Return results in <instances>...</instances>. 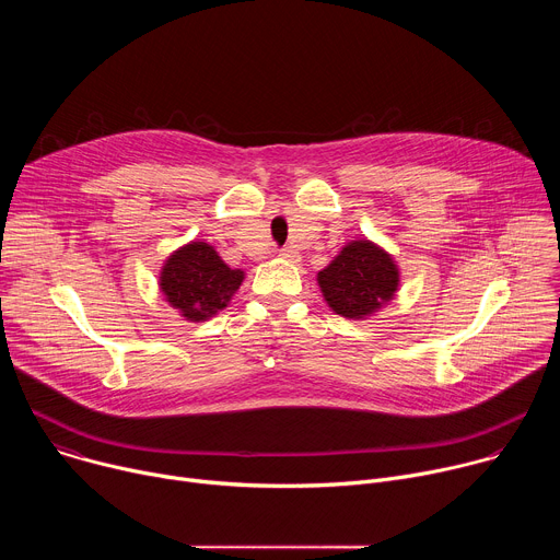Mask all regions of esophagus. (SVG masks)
Here are the masks:
<instances>
[{
	"label": "esophagus",
	"mask_w": 560,
	"mask_h": 560,
	"mask_svg": "<svg viewBox=\"0 0 560 560\" xmlns=\"http://www.w3.org/2000/svg\"><path fill=\"white\" fill-rule=\"evenodd\" d=\"M279 257H281V259H288V261H299V255H296L294 250H290V248L279 250Z\"/></svg>",
	"instance_id": "1"
}]
</instances>
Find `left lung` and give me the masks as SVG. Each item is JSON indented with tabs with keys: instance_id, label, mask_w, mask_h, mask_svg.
<instances>
[{
	"instance_id": "8db88e82",
	"label": "left lung",
	"mask_w": 560,
	"mask_h": 560,
	"mask_svg": "<svg viewBox=\"0 0 560 560\" xmlns=\"http://www.w3.org/2000/svg\"><path fill=\"white\" fill-rule=\"evenodd\" d=\"M316 281L335 314L365 318L394 299L398 268L381 246L357 238L316 275Z\"/></svg>"
}]
</instances>
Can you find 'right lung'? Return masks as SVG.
Instances as JSON below:
<instances>
[{
	"label": "right lung",
	"instance_id": "right-lung-1",
	"mask_svg": "<svg viewBox=\"0 0 560 560\" xmlns=\"http://www.w3.org/2000/svg\"><path fill=\"white\" fill-rule=\"evenodd\" d=\"M244 277V270L225 266L210 244L190 242L166 259L159 288L186 322H206L230 303Z\"/></svg>",
	"mask_w": 560,
	"mask_h": 560
}]
</instances>
